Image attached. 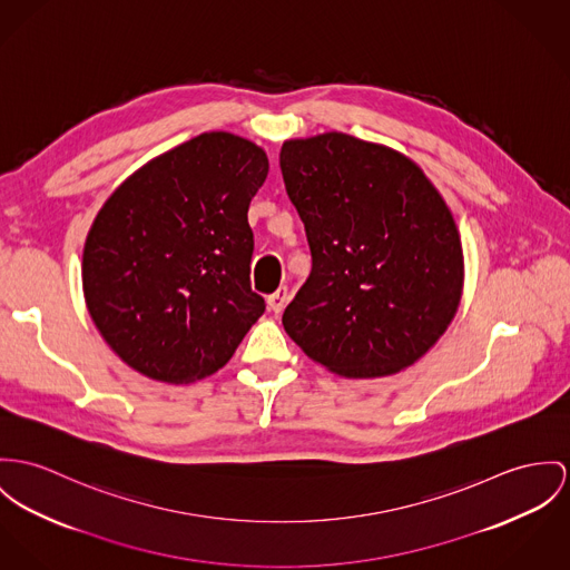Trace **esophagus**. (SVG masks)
<instances>
[{"label": "esophagus", "instance_id": "34e87169", "mask_svg": "<svg viewBox=\"0 0 570 570\" xmlns=\"http://www.w3.org/2000/svg\"><path fill=\"white\" fill-rule=\"evenodd\" d=\"M266 304H268L271 312L279 314V312L286 307V304H288V288H286V286H279L273 295H268Z\"/></svg>", "mask_w": 570, "mask_h": 570}]
</instances>
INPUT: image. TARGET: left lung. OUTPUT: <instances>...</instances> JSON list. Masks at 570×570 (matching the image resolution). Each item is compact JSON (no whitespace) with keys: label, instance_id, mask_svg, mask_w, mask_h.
I'll use <instances>...</instances> for the list:
<instances>
[{"label":"left lung","instance_id":"1","mask_svg":"<svg viewBox=\"0 0 570 570\" xmlns=\"http://www.w3.org/2000/svg\"><path fill=\"white\" fill-rule=\"evenodd\" d=\"M279 167L312 254L286 334L351 380L414 364L453 321L464 284L460 232L436 186L403 154L343 131L286 140Z\"/></svg>","mask_w":570,"mask_h":570}]
</instances>
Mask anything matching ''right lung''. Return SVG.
<instances>
[{
  "label": "right lung",
  "instance_id": "1",
  "mask_svg": "<svg viewBox=\"0 0 570 570\" xmlns=\"http://www.w3.org/2000/svg\"><path fill=\"white\" fill-rule=\"evenodd\" d=\"M263 147L204 131L134 171L88 229L92 323L134 371L169 384L217 373L263 316L252 291V197Z\"/></svg>",
  "mask_w": 570,
  "mask_h": 570
}]
</instances>
